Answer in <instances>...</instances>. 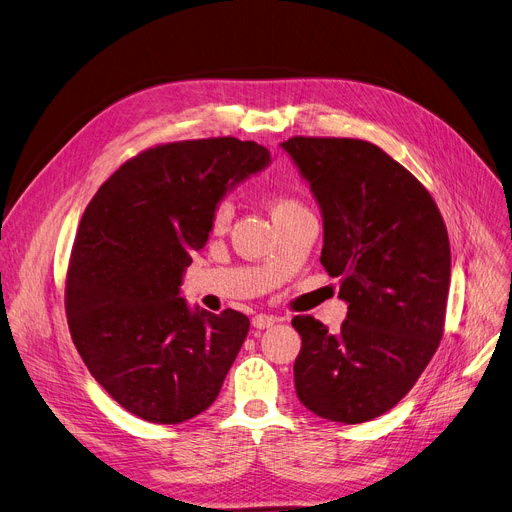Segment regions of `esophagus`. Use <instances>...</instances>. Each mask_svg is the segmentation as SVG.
I'll return each instance as SVG.
<instances>
[{
  "instance_id": "1",
  "label": "esophagus",
  "mask_w": 512,
  "mask_h": 512,
  "mask_svg": "<svg viewBox=\"0 0 512 512\" xmlns=\"http://www.w3.org/2000/svg\"><path fill=\"white\" fill-rule=\"evenodd\" d=\"M276 317H272V315H265V313H259V315H255L253 317V328H257V330H265V328H272L274 324H276Z\"/></svg>"
}]
</instances>
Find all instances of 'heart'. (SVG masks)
I'll return each instance as SVG.
<instances>
[{"label":"heart","mask_w":512,"mask_h":512,"mask_svg":"<svg viewBox=\"0 0 512 512\" xmlns=\"http://www.w3.org/2000/svg\"><path fill=\"white\" fill-rule=\"evenodd\" d=\"M267 203H270V211H272L274 222L290 220V218H297V215L309 213L307 205L299 197H294V195L284 193V191L270 193V197H267ZM230 220H232V207H230V203L222 201V203L215 205L213 211H211L209 228H211V232L220 234V232H224L228 228Z\"/></svg>","instance_id":"obj_1"}]
</instances>
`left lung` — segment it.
Listing matches in <instances>:
<instances>
[{
	"label": "left lung",
	"instance_id": "obj_1",
	"mask_svg": "<svg viewBox=\"0 0 512 512\" xmlns=\"http://www.w3.org/2000/svg\"><path fill=\"white\" fill-rule=\"evenodd\" d=\"M324 215L321 265L348 303L340 332L297 315L294 388L315 415L363 423L419 380L444 334L450 242L427 188L378 145L292 137L282 143Z\"/></svg>",
	"mask_w": 512,
	"mask_h": 512
}]
</instances>
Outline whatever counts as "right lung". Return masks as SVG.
I'll list each match as a JSON object with an SVG mask.
<instances>
[{"instance_id": "right-lung-1", "label": "right lung", "mask_w": 512, "mask_h": 512, "mask_svg": "<svg viewBox=\"0 0 512 512\" xmlns=\"http://www.w3.org/2000/svg\"><path fill=\"white\" fill-rule=\"evenodd\" d=\"M270 164V151L234 137L155 145L107 178L72 245L66 315L93 378L120 407L151 423H182L218 398L249 334V317L191 311L180 297L213 207Z\"/></svg>"}]
</instances>
